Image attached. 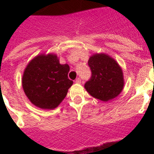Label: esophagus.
Here are the masks:
<instances>
[{
  "mask_svg": "<svg viewBox=\"0 0 154 154\" xmlns=\"http://www.w3.org/2000/svg\"><path fill=\"white\" fill-rule=\"evenodd\" d=\"M75 83H77V84H81V83H82V80L80 79V78H77V79L75 80Z\"/></svg>",
  "mask_w": 154,
  "mask_h": 154,
  "instance_id": "obj_1",
  "label": "esophagus"
}]
</instances>
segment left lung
<instances>
[{
	"mask_svg": "<svg viewBox=\"0 0 154 154\" xmlns=\"http://www.w3.org/2000/svg\"><path fill=\"white\" fill-rule=\"evenodd\" d=\"M92 77L85 89L92 97L108 101L117 97L124 88V76L119 64L105 53H95L88 61Z\"/></svg>",
	"mask_w": 154,
	"mask_h": 154,
	"instance_id": "8db88e82",
	"label": "left lung"
}]
</instances>
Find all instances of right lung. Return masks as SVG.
Instances as JSON below:
<instances>
[{
	"label": "right lung",
	"mask_w": 154,
	"mask_h": 154,
	"mask_svg": "<svg viewBox=\"0 0 154 154\" xmlns=\"http://www.w3.org/2000/svg\"><path fill=\"white\" fill-rule=\"evenodd\" d=\"M69 66L60 65L54 53L40 54L30 60L22 76L25 95L35 106L53 109L60 105L72 86L68 78Z\"/></svg>",
	"instance_id": "1"
}]
</instances>
